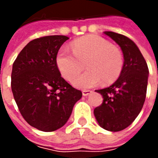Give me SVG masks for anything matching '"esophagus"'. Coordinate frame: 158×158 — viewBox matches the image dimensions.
Instances as JSON below:
<instances>
[{
  "instance_id": "34e87169",
  "label": "esophagus",
  "mask_w": 158,
  "mask_h": 158,
  "mask_svg": "<svg viewBox=\"0 0 158 158\" xmlns=\"http://www.w3.org/2000/svg\"><path fill=\"white\" fill-rule=\"evenodd\" d=\"M91 92H92L91 90H83L82 94L84 96H87L88 95H89V94H90Z\"/></svg>"
}]
</instances>
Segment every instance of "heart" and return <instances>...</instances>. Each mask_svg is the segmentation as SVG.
<instances>
[{
    "label": "heart",
    "mask_w": 158,
    "mask_h": 158,
    "mask_svg": "<svg viewBox=\"0 0 158 158\" xmlns=\"http://www.w3.org/2000/svg\"><path fill=\"white\" fill-rule=\"evenodd\" d=\"M70 47L73 53L66 47L59 49L56 64L62 77L71 80L80 71V62L86 61L87 70L72 80L76 88H92L101 81L110 84L121 74L124 63L122 52L102 37L95 35L83 36L73 40Z\"/></svg>",
    "instance_id": "1"
}]
</instances>
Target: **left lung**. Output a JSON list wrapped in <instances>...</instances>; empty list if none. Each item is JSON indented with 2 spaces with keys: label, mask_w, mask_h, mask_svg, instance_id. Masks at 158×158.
Masks as SVG:
<instances>
[{
  "label": "left lung",
  "mask_w": 158,
  "mask_h": 158,
  "mask_svg": "<svg viewBox=\"0 0 158 158\" xmlns=\"http://www.w3.org/2000/svg\"><path fill=\"white\" fill-rule=\"evenodd\" d=\"M104 34L121 47L124 63L119 78L112 85L96 90L102 96L103 102L95 108L94 115L102 128L117 132L130 125L142 109L149 70L133 40L111 31H105Z\"/></svg>",
  "instance_id": "obj_1"
}]
</instances>
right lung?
<instances>
[{"label":"right lung","instance_id":"obj_1","mask_svg":"<svg viewBox=\"0 0 158 158\" xmlns=\"http://www.w3.org/2000/svg\"><path fill=\"white\" fill-rule=\"evenodd\" d=\"M69 38L49 35L29 42L13 62L12 91L29 125L52 132L65 124L82 92L70 85L56 64V56Z\"/></svg>","mask_w":158,"mask_h":158}]
</instances>
